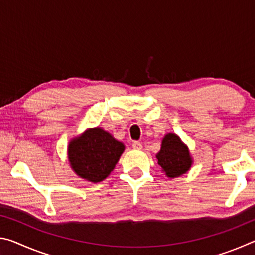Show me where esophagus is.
<instances>
[{
    "label": "esophagus",
    "mask_w": 255,
    "mask_h": 255,
    "mask_svg": "<svg viewBox=\"0 0 255 255\" xmlns=\"http://www.w3.org/2000/svg\"><path fill=\"white\" fill-rule=\"evenodd\" d=\"M132 148L136 149V150H139V149L143 148V145H141L139 141H133V143H132Z\"/></svg>",
    "instance_id": "esophagus-1"
}]
</instances>
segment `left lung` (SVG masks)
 Here are the masks:
<instances>
[{
	"instance_id": "left-lung-1",
	"label": "left lung",
	"mask_w": 255,
	"mask_h": 255,
	"mask_svg": "<svg viewBox=\"0 0 255 255\" xmlns=\"http://www.w3.org/2000/svg\"><path fill=\"white\" fill-rule=\"evenodd\" d=\"M156 158L162 171L170 179L187 173L193 164L189 147L173 132L166 133L162 138L161 149L156 154Z\"/></svg>"
}]
</instances>
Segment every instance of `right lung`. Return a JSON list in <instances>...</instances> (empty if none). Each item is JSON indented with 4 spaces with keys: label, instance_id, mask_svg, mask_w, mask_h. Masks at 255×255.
<instances>
[{
    "label": "right lung",
    "instance_id": "add662e5",
    "mask_svg": "<svg viewBox=\"0 0 255 255\" xmlns=\"http://www.w3.org/2000/svg\"><path fill=\"white\" fill-rule=\"evenodd\" d=\"M125 150V144L101 127L86 129L72 138L67 146L71 169L89 182H101L114 171Z\"/></svg>",
    "mask_w": 255,
    "mask_h": 255
}]
</instances>
